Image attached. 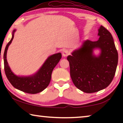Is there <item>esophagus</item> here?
I'll use <instances>...</instances> for the list:
<instances>
[{
    "mask_svg": "<svg viewBox=\"0 0 123 123\" xmlns=\"http://www.w3.org/2000/svg\"><path fill=\"white\" fill-rule=\"evenodd\" d=\"M69 54V52L68 51H67V50H64L63 53H62V55H63V56L64 57L67 56Z\"/></svg>",
    "mask_w": 123,
    "mask_h": 123,
    "instance_id": "obj_1",
    "label": "esophagus"
}]
</instances>
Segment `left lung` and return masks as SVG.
<instances>
[{
	"label": "left lung",
	"mask_w": 123,
	"mask_h": 123,
	"mask_svg": "<svg viewBox=\"0 0 123 123\" xmlns=\"http://www.w3.org/2000/svg\"><path fill=\"white\" fill-rule=\"evenodd\" d=\"M98 40L82 42L80 48L67 57L70 74L75 86L86 93H94L106 88L115 75L118 54L110 32L102 26L98 30ZM98 49V55L94 50Z\"/></svg>",
	"instance_id": "left-lung-1"
}]
</instances>
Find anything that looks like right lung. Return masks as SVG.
I'll return each mask as SVG.
<instances>
[{
  "label": "right lung",
  "mask_w": 123,
  "mask_h": 123,
  "mask_svg": "<svg viewBox=\"0 0 123 123\" xmlns=\"http://www.w3.org/2000/svg\"><path fill=\"white\" fill-rule=\"evenodd\" d=\"M13 31L11 40L6 45L4 53V65L5 73L8 80L14 88L27 93L36 94L45 90L49 85L51 78L52 72L62 58V54L58 53L50 55L46 59L40 68L32 75L28 76L17 75L12 71L6 60V53L8 47L14 38Z\"/></svg>",
  "instance_id": "1"
}]
</instances>
